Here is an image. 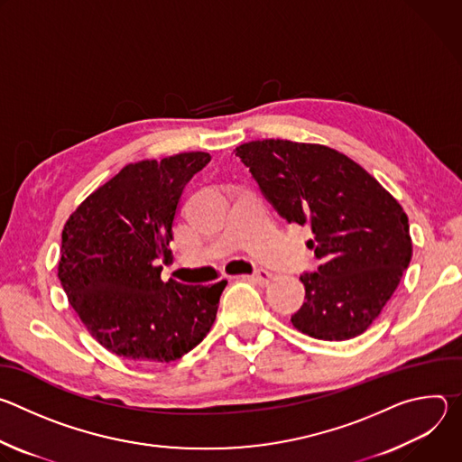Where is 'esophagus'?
I'll return each mask as SVG.
<instances>
[{
  "instance_id": "1",
  "label": "esophagus",
  "mask_w": 462,
  "mask_h": 462,
  "mask_svg": "<svg viewBox=\"0 0 462 462\" xmlns=\"http://www.w3.org/2000/svg\"><path fill=\"white\" fill-rule=\"evenodd\" d=\"M248 278H252V280L257 282L259 285H269V282L273 280V274L267 273V271H257L255 274H252V276H248Z\"/></svg>"
}]
</instances>
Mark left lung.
Instances as JSON below:
<instances>
[{
  "label": "left lung",
  "mask_w": 462,
  "mask_h": 462,
  "mask_svg": "<svg viewBox=\"0 0 462 462\" xmlns=\"http://www.w3.org/2000/svg\"><path fill=\"white\" fill-rule=\"evenodd\" d=\"M289 223L309 225L321 259L303 274L292 325L318 340H351L380 316L408 269L413 246L399 201L360 164L323 144L252 141L234 150Z\"/></svg>",
  "instance_id": "obj_1"
}]
</instances>
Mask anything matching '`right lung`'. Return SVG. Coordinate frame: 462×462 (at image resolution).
I'll use <instances>...</instances> for the list:
<instances>
[{"label": "right lung", "instance_id": "add662e5", "mask_svg": "<svg viewBox=\"0 0 462 462\" xmlns=\"http://www.w3.org/2000/svg\"><path fill=\"white\" fill-rule=\"evenodd\" d=\"M210 162L188 152L125 164L77 207L61 230L58 278L89 335L116 356L168 364L210 333L226 280L161 278L186 182Z\"/></svg>", "mask_w": 462, "mask_h": 462}]
</instances>
